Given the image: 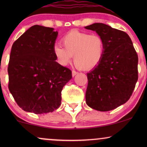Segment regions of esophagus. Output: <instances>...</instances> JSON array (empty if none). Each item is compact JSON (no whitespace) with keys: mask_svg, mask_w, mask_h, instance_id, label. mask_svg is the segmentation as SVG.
<instances>
[{"mask_svg":"<svg viewBox=\"0 0 147 147\" xmlns=\"http://www.w3.org/2000/svg\"><path fill=\"white\" fill-rule=\"evenodd\" d=\"M78 71H75V70H73V71H72V76H73V77H74V76H75L76 74H78Z\"/></svg>","mask_w":147,"mask_h":147,"instance_id":"esophagus-1","label":"esophagus"}]
</instances>
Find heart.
<instances>
[{"label": "heart", "mask_w": 147, "mask_h": 147, "mask_svg": "<svg viewBox=\"0 0 147 147\" xmlns=\"http://www.w3.org/2000/svg\"><path fill=\"white\" fill-rule=\"evenodd\" d=\"M62 45L53 47L58 63L66 66L74 55L76 65L82 69H91L102 61L105 51V43L101 36L78 31H69L61 39Z\"/></svg>", "instance_id": "heart-1"}]
</instances>
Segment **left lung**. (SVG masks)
Wrapping results in <instances>:
<instances>
[{"label": "left lung", "mask_w": 147, "mask_h": 147, "mask_svg": "<svg viewBox=\"0 0 147 147\" xmlns=\"http://www.w3.org/2000/svg\"><path fill=\"white\" fill-rule=\"evenodd\" d=\"M85 29L103 38L105 51L102 61L87 74L86 104L98 111L115 109L131 96L138 80V55L128 35L103 23Z\"/></svg>", "instance_id": "8db88e82"}]
</instances>
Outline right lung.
<instances>
[{
    "label": "right lung",
    "mask_w": 147,
    "mask_h": 147,
    "mask_svg": "<svg viewBox=\"0 0 147 147\" xmlns=\"http://www.w3.org/2000/svg\"><path fill=\"white\" fill-rule=\"evenodd\" d=\"M53 28L34 25L13 44L8 74L9 89L18 106L28 112H53L61 105L63 86L71 71L55 61Z\"/></svg>",
    "instance_id": "add662e5"
}]
</instances>
